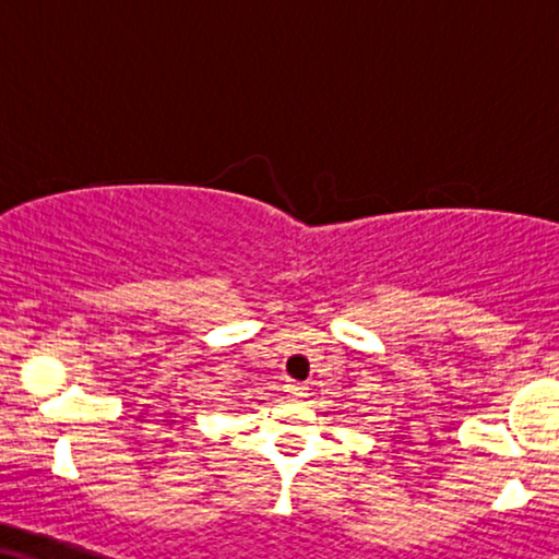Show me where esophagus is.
<instances>
[{"label":"esophagus","instance_id":"34e87169","mask_svg":"<svg viewBox=\"0 0 559 559\" xmlns=\"http://www.w3.org/2000/svg\"><path fill=\"white\" fill-rule=\"evenodd\" d=\"M307 385H301V382H288V385H286V393H288V399H292V401H305L307 399Z\"/></svg>","mask_w":559,"mask_h":559}]
</instances>
